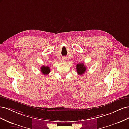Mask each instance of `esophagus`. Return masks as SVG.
Instances as JSON below:
<instances>
[{
	"label": "esophagus",
	"mask_w": 129,
	"mask_h": 129,
	"mask_svg": "<svg viewBox=\"0 0 129 129\" xmlns=\"http://www.w3.org/2000/svg\"><path fill=\"white\" fill-rule=\"evenodd\" d=\"M66 58H63V61H66Z\"/></svg>",
	"instance_id": "obj_1"
}]
</instances>
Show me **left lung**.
<instances>
[{
  "instance_id": "left-lung-1",
  "label": "left lung",
  "mask_w": 129,
  "mask_h": 129,
  "mask_svg": "<svg viewBox=\"0 0 129 129\" xmlns=\"http://www.w3.org/2000/svg\"><path fill=\"white\" fill-rule=\"evenodd\" d=\"M86 67L84 66L83 63H78L76 65V71L77 74L80 75H82L86 71Z\"/></svg>"
}]
</instances>
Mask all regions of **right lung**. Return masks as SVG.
Here are the masks:
<instances>
[{"label": "right lung", "mask_w": 129, "mask_h": 129, "mask_svg": "<svg viewBox=\"0 0 129 129\" xmlns=\"http://www.w3.org/2000/svg\"><path fill=\"white\" fill-rule=\"evenodd\" d=\"M40 71L41 72V73L44 74V75H48V74L50 73V68L48 67V66H42V67H41V69Z\"/></svg>", "instance_id": "obj_1"}]
</instances>
